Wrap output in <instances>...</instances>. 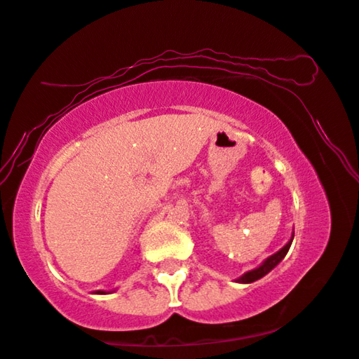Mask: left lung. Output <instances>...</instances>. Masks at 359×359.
Instances as JSON below:
<instances>
[{"label":"left lung","mask_w":359,"mask_h":359,"mask_svg":"<svg viewBox=\"0 0 359 359\" xmlns=\"http://www.w3.org/2000/svg\"><path fill=\"white\" fill-rule=\"evenodd\" d=\"M293 236H294V233L292 235V238H290V241L285 244V246L280 249V251H277L275 254H272V256H270V257H267L266 261H264L259 267L249 270V272H246V273H243L240 278L235 280V282H238V283H252V282H256V280L262 278L264 275H267L270 270L277 267L278 264L282 262V259L287 256L288 249H290V246H292V243H293Z\"/></svg>","instance_id":"left-lung-1"}]
</instances>
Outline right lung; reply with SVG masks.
<instances>
[{"label":"right lung","instance_id":"1","mask_svg":"<svg viewBox=\"0 0 359 359\" xmlns=\"http://www.w3.org/2000/svg\"><path fill=\"white\" fill-rule=\"evenodd\" d=\"M95 293H97V294H105L107 292H103V290H98V292H95Z\"/></svg>","mask_w":359,"mask_h":359}]
</instances>
